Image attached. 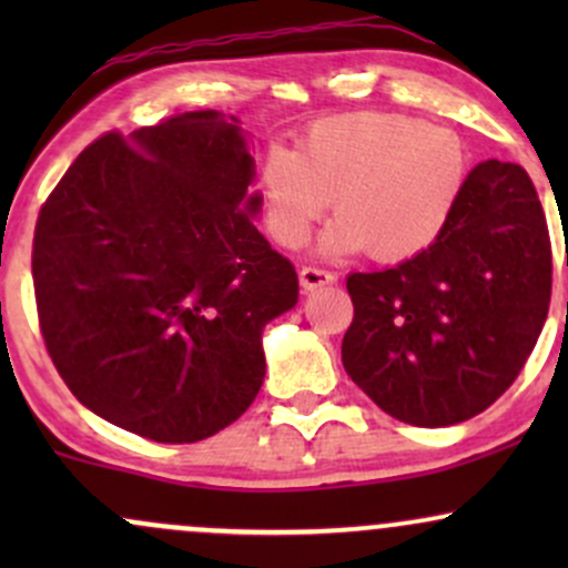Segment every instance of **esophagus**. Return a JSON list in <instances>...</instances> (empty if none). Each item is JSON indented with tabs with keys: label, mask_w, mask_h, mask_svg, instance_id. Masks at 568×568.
<instances>
[{
	"label": "esophagus",
	"mask_w": 568,
	"mask_h": 568,
	"mask_svg": "<svg viewBox=\"0 0 568 568\" xmlns=\"http://www.w3.org/2000/svg\"><path fill=\"white\" fill-rule=\"evenodd\" d=\"M298 280H302L304 291H315L321 288V285L336 283V275L328 270H321V266H302V270H298Z\"/></svg>",
	"instance_id": "obj_1"
}]
</instances>
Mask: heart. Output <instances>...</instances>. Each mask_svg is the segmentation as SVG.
<instances>
[{
    "label": "heart",
    "instance_id": "1",
    "mask_svg": "<svg viewBox=\"0 0 568 568\" xmlns=\"http://www.w3.org/2000/svg\"><path fill=\"white\" fill-rule=\"evenodd\" d=\"M467 179L470 152L454 130L400 112H352L310 125L296 149H266L258 192L283 247H302L336 194L323 251L403 262L446 232Z\"/></svg>",
    "mask_w": 568,
    "mask_h": 568
}]
</instances>
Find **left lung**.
Segmentation results:
<instances>
[{
	"instance_id": "left-lung-1",
	"label": "left lung",
	"mask_w": 568,
	"mask_h": 568,
	"mask_svg": "<svg viewBox=\"0 0 568 568\" xmlns=\"http://www.w3.org/2000/svg\"><path fill=\"white\" fill-rule=\"evenodd\" d=\"M550 285V234L531 179L513 162H480L427 251L347 277L355 317L344 371L406 425H459L520 374L542 334Z\"/></svg>"
}]
</instances>
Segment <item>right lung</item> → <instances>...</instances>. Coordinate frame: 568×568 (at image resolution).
<instances>
[{"instance_id":"add662e5","label":"right lung","mask_w":568,"mask_h":568,"mask_svg":"<svg viewBox=\"0 0 568 568\" xmlns=\"http://www.w3.org/2000/svg\"><path fill=\"white\" fill-rule=\"evenodd\" d=\"M237 116L186 112L90 143L34 232L39 328L101 419L158 443L211 438L264 382V325L298 302L256 230L262 194Z\"/></svg>"}]
</instances>
